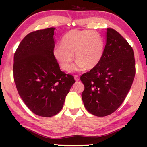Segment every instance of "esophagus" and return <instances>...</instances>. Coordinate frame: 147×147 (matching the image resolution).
Wrapping results in <instances>:
<instances>
[{
  "mask_svg": "<svg viewBox=\"0 0 147 147\" xmlns=\"http://www.w3.org/2000/svg\"><path fill=\"white\" fill-rule=\"evenodd\" d=\"M74 77H75V79L76 82H78V81H79V75H74Z\"/></svg>",
  "mask_w": 147,
  "mask_h": 147,
  "instance_id": "obj_1",
  "label": "esophagus"
}]
</instances>
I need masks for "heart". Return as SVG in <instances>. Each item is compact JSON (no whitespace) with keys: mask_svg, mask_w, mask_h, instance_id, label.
<instances>
[{"mask_svg":"<svg viewBox=\"0 0 147 147\" xmlns=\"http://www.w3.org/2000/svg\"><path fill=\"white\" fill-rule=\"evenodd\" d=\"M104 50L105 41L99 32L72 30L63 35L61 44L55 45L52 55L65 71L71 70L75 53L77 61L75 68L91 70L101 61Z\"/></svg>","mask_w":147,"mask_h":147,"instance_id":"1","label":"heart"}]
</instances>
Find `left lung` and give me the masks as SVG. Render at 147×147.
Instances as JSON below:
<instances>
[{
    "mask_svg": "<svg viewBox=\"0 0 147 147\" xmlns=\"http://www.w3.org/2000/svg\"><path fill=\"white\" fill-rule=\"evenodd\" d=\"M135 75L132 47L116 30L108 28L102 60L80 77L84 85L82 97L86 110L98 117L115 112L125 99Z\"/></svg>",
    "mask_w": 147,
    "mask_h": 147,
    "instance_id": "obj_1",
    "label": "left lung"
}]
</instances>
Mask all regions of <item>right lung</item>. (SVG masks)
Listing matches in <instances>:
<instances>
[{
	"label": "right lung",
	"mask_w": 147,
	"mask_h": 147,
	"mask_svg": "<svg viewBox=\"0 0 147 147\" xmlns=\"http://www.w3.org/2000/svg\"><path fill=\"white\" fill-rule=\"evenodd\" d=\"M54 28L25 36L14 56V79L20 97L32 112L52 117L60 112L75 81L54 58Z\"/></svg>",
	"instance_id": "right-lung-1"
}]
</instances>
